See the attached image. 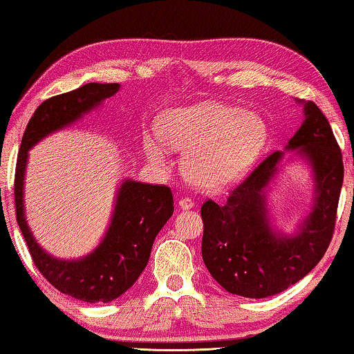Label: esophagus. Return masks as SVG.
<instances>
[{"label": "esophagus", "mask_w": 354, "mask_h": 354, "mask_svg": "<svg viewBox=\"0 0 354 354\" xmlns=\"http://www.w3.org/2000/svg\"><path fill=\"white\" fill-rule=\"evenodd\" d=\"M177 205H178V207H180L182 211H188V209H192L193 206H195V203H193L190 198H180Z\"/></svg>", "instance_id": "1"}]
</instances>
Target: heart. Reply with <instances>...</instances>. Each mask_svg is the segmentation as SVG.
I'll use <instances>...</instances> for the list:
<instances>
[{"label": "heart", "mask_w": 354, "mask_h": 354, "mask_svg": "<svg viewBox=\"0 0 354 354\" xmlns=\"http://www.w3.org/2000/svg\"><path fill=\"white\" fill-rule=\"evenodd\" d=\"M268 142V127L256 114L235 106L200 103L164 111L156 135L143 138L148 161L169 162V148L185 151L182 169L196 188L221 193L245 177Z\"/></svg>", "instance_id": "1"}]
</instances>
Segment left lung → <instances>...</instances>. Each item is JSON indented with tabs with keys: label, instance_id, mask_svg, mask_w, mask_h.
Returning <instances> with one entry per match:
<instances>
[{
	"label": "left lung",
	"instance_id": "left-lung-1",
	"mask_svg": "<svg viewBox=\"0 0 354 354\" xmlns=\"http://www.w3.org/2000/svg\"><path fill=\"white\" fill-rule=\"evenodd\" d=\"M295 101L303 106V124L283 151L261 162L224 205L209 200L201 206L203 261L232 295L266 298L283 292L316 268L332 240L343 185L342 151L322 111L313 101ZM292 160L310 171L313 201L295 229L285 232L272 219L268 187Z\"/></svg>",
	"mask_w": 354,
	"mask_h": 354
}]
</instances>
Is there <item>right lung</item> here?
I'll use <instances>...</instances> for the list:
<instances>
[{
	"label": "right lung",
	"instance_id": "add662e5",
	"mask_svg": "<svg viewBox=\"0 0 354 354\" xmlns=\"http://www.w3.org/2000/svg\"><path fill=\"white\" fill-rule=\"evenodd\" d=\"M120 90L119 84H86L38 106L24 132L17 156L14 200L17 224L33 263L53 287L86 303H109L124 295L147 268L154 239L174 214L167 187L122 178L103 239L80 258H56L38 243L26 216L28 151L51 133L74 125Z\"/></svg>",
	"mask_w": 354,
	"mask_h": 354
}]
</instances>
